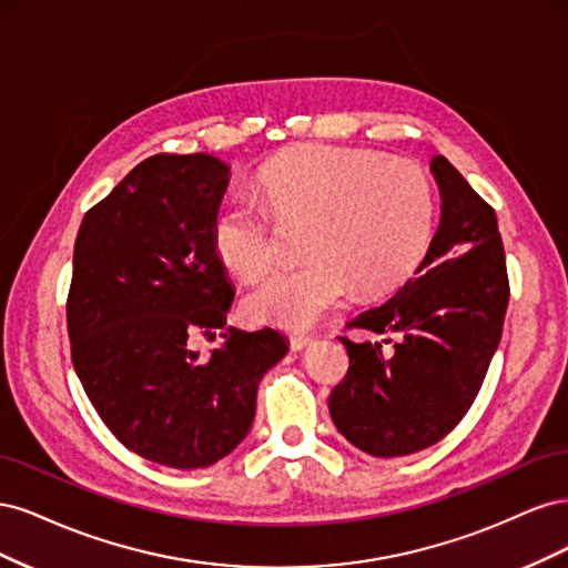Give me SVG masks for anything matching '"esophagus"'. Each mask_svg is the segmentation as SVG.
<instances>
[{"label":"esophagus","mask_w":568,"mask_h":568,"mask_svg":"<svg viewBox=\"0 0 568 568\" xmlns=\"http://www.w3.org/2000/svg\"><path fill=\"white\" fill-rule=\"evenodd\" d=\"M313 341H315L313 336H303V334H296V336H291V338H288V346H291V351H303V348L311 346Z\"/></svg>","instance_id":"1"}]
</instances>
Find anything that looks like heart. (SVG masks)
Instances as JSON below:
<instances>
[{
  "instance_id": "1",
  "label": "heart",
  "mask_w": 568,
  "mask_h": 568,
  "mask_svg": "<svg viewBox=\"0 0 568 568\" xmlns=\"http://www.w3.org/2000/svg\"><path fill=\"white\" fill-rule=\"evenodd\" d=\"M263 207L232 203L213 220L222 265L255 280L280 253V230H301L298 267L274 270L244 298L255 324L305 329L351 296L386 294L428 246L434 196L412 161L307 144L280 153L257 178Z\"/></svg>"
}]
</instances>
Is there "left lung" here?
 <instances>
[{"mask_svg":"<svg viewBox=\"0 0 568 568\" xmlns=\"http://www.w3.org/2000/svg\"><path fill=\"white\" fill-rule=\"evenodd\" d=\"M432 173L440 222L417 277L348 322L398 341L384 351L338 338L351 367L329 395L332 419L374 457L412 455L448 436L476 400L503 336L509 277L493 205L445 156H434Z\"/></svg>","mask_w":568,"mask_h":568,"instance_id":"left-lung-1","label":"left lung"}]
</instances>
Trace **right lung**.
I'll return each instance as SVG.
<instances>
[{"label": "right lung", "mask_w": 568, "mask_h": 568, "mask_svg": "<svg viewBox=\"0 0 568 568\" xmlns=\"http://www.w3.org/2000/svg\"><path fill=\"white\" fill-rule=\"evenodd\" d=\"M230 168L156 153L84 213L65 320L78 379L128 450L173 469L211 467L248 434L263 374L286 355L274 329L222 334L234 288L213 248Z\"/></svg>", "instance_id": "add662e5"}]
</instances>
